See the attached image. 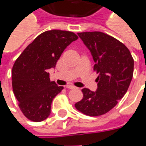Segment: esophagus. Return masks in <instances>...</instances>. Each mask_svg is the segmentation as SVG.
Here are the masks:
<instances>
[{"label": "esophagus", "mask_w": 146, "mask_h": 146, "mask_svg": "<svg viewBox=\"0 0 146 146\" xmlns=\"http://www.w3.org/2000/svg\"><path fill=\"white\" fill-rule=\"evenodd\" d=\"M66 88H69V89L76 88V87H75V86H73V84H69V85L66 86Z\"/></svg>", "instance_id": "1"}]
</instances>
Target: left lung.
I'll return each mask as SVG.
<instances>
[{"mask_svg": "<svg viewBox=\"0 0 146 146\" xmlns=\"http://www.w3.org/2000/svg\"><path fill=\"white\" fill-rule=\"evenodd\" d=\"M77 34L91 51L94 70L98 76L96 92L82 89L83 98L75 107L88 116H101L126 94L133 77L134 59L125 45L106 33L95 31Z\"/></svg>", "mask_w": 146, "mask_h": 146, "instance_id": "obj_1", "label": "left lung"}]
</instances>
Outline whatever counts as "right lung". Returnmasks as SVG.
I'll return each instance as SVG.
<instances>
[{
  "label": "right lung",
  "mask_w": 146,
  "mask_h": 146,
  "mask_svg": "<svg viewBox=\"0 0 146 146\" xmlns=\"http://www.w3.org/2000/svg\"><path fill=\"white\" fill-rule=\"evenodd\" d=\"M78 36L73 32L45 31L27 46L12 67V88L24 116L33 122L47 119L53 98L62 86L51 81L48 70L54 68L67 46Z\"/></svg>",
  "instance_id": "right-lung-1"
}]
</instances>
